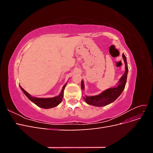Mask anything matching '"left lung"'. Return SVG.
Wrapping results in <instances>:
<instances>
[{"mask_svg": "<svg viewBox=\"0 0 153 153\" xmlns=\"http://www.w3.org/2000/svg\"><path fill=\"white\" fill-rule=\"evenodd\" d=\"M123 58L125 63V69H126V71H125L123 75L121 76V79H120L119 82V84L118 86L106 90L99 95L94 96H85L84 98L87 104L96 106H106L112 103L113 101H114L121 95L122 92L124 89L125 85H126L128 71L126 57L124 53H123ZM81 87L82 90L84 89V84L82 80L81 83Z\"/></svg>", "mask_w": 153, "mask_h": 153, "instance_id": "obj_1", "label": "left lung"}]
</instances>
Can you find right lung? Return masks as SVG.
I'll list each match as a JSON object with an SVG mask.
<instances>
[{"instance_id": "right-lung-1", "label": "right lung", "mask_w": 153, "mask_h": 153, "mask_svg": "<svg viewBox=\"0 0 153 153\" xmlns=\"http://www.w3.org/2000/svg\"><path fill=\"white\" fill-rule=\"evenodd\" d=\"M66 85L65 84L63 86L61 94H60L58 96L53 97V98H34V97H32L28 92H26L22 87H20V88L22 90V91L24 92V94L27 96V98H28L31 101H32L34 103H35L37 106H38L39 107L43 108H50L57 106L61 102L62 100L63 95H64V90Z\"/></svg>"}]
</instances>
